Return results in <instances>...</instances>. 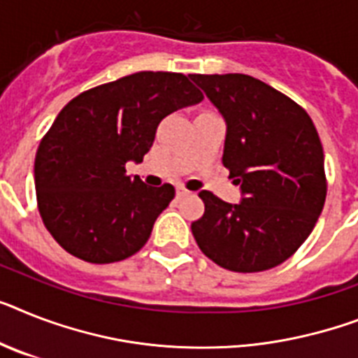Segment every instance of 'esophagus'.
<instances>
[{"label":"esophagus","instance_id":"1","mask_svg":"<svg viewBox=\"0 0 358 358\" xmlns=\"http://www.w3.org/2000/svg\"><path fill=\"white\" fill-rule=\"evenodd\" d=\"M188 194H190V192L186 190V188H182V186H177V196L185 197V196H188Z\"/></svg>","mask_w":358,"mask_h":358}]
</instances>
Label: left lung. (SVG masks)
Returning <instances> with one entry per match:
<instances>
[{
  "mask_svg": "<svg viewBox=\"0 0 358 358\" xmlns=\"http://www.w3.org/2000/svg\"><path fill=\"white\" fill-rule=\"evenodd\" d=\"M227 126L223 164L239 203L199 192L192 234L205 256L234 273L283 264L311 234L326 201L324 150L296 102L249 75H190Z\"/></svg>",
  "mask_w": 358,
  "mask_h": 358,
  "instance_id": "obj_1",
  "label": "left lung"
}]
</instances>
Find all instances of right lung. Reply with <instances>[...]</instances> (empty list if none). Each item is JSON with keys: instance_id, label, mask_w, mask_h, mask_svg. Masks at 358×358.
Masks as SVG:
<instances>
[{"instance_id": "obj_1", "label": "right lung", "mask_w": 358, "mask_h": 358, "mask_svg": "<svg viewBox=\"0 0 358 358\" xmlns=\"http://www.w3.org/2000/svg\"><path fill=\"white\" fill-rule=\"evenodd\" d=\"M201 100L181 73L141 71L62 109L34 161L38 210L60 247L90 264H113L143 249L176 188H150L126 176V164L143 162L164 117Z\"/></svg>"}]
</instances>
